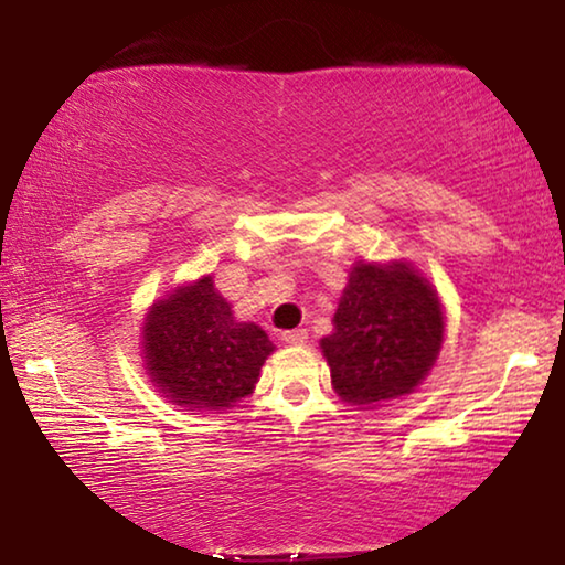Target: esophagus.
<instances>
[{
	"label": "esophagus",
	"mask_w": 565,
	"mask_h": 565,
	"mask_svg": "<svg viewBox=\"0 0 565 565\" xmlns=\"http://www.w3.org/2000/svg\"><path fill=\"white\" fill-rule=\"evenodd\" d=\"M289 347H303L306 339H309V333H306V329H294V331H284L281 337Z\"/></svg>",
	"instance_id": "1"
}]
</instances>
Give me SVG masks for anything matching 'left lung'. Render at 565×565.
Instances as JSON below:
<instances>
[{
    "label": "left lung",
    "instance_id": "8db88e82",
    "mask_svg": "<svg viewBox=\"0 0 565 565\" xmlns=\"http://www.w3.org/2000/svg\"><path fill=\"white\" fill-rule=\"evenodd\" d=\"M444 331V303L414 264L361 259L341 291L333 331L319 347L343 404L376 408L424 384Z\"/></svg>",
    "mask_w": 565,
    "mask_h": 565
}]
</instances>
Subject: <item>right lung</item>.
Masks as SVG:
<instances>
[{"instance_id": "right-lung-1", "label": "right lung", "mask_w": 565, "mask_h": 565, "mask_svg": "<svg viewBox=\"0 0 565 565\" xmlns=\"http://www.w3.org/2000/svg\"><path fill=\"white\" fill-rule=\"evenodd\" d=\"M274 341L254 321H236L212 274L181 284L149 306L141 359L151 384L186 411L232 408L254 394Z\"/></svg>"}]
</instances>
